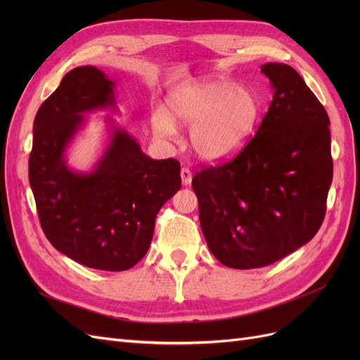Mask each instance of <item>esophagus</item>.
Listing matches in <instances>:
<instances>
[{
	"label": "esophagus",
	"instance_id": "esophagus-1",
	"mask_svg": "<svg viewBox=\"0 0 360 360\" xmlns=\"http://www.w3.org/2000/svg\"><path fill=\"white\" fill-rule=\"evenodd\" d=\"M180 177H181V183L184 184V186H189L192 181V171L189 168H181Z\"/></svg>",
	"mask_w": 360,
	"mask_h": 360
}]
</instances>
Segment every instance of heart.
Listing matches in <instances>:
<instances>
[{"label":"heart","instance_id":"heart-1","mask_svg":"<svg viewBox=\"0 0 360 360\" xmlns=\"http://www.w3.org/2000/svg\"><path fill=\"white\" fill-rule=\"evenodd\" d=\"M263 112L258 94L225 78L189 82L167 96V110L156 108L151 126L162 138L176 135V123L191 126L189 139L201 159L219 162L240 151L254 135Z\"/></svg>","mask_w":360,"mask_h":360}]
</instances>
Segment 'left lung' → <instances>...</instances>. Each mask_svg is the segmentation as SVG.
Returning a JSON list of instances; mask_svg holds the SVG:
<instances>
[{"label":"left lung","mask_w":360,"mask_h":360,"mask_svg":"<svg viewBox=\"0 0 360 360\" xmlns=\"http://www.w3.org/2000/svg\"><path fill=\"white\" fill-rule=\"evenodd\" d=\"M274 101L255 136L231 162L192 180L212 254L233 269H257L308 243L320 230L333 176L330 120L302 76L261 66Z\"/></svg>","instance_id":"obj_1"}]
</instances>
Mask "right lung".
Instances as JSON below:
<instances>
[{"instance_id": "obj_1", "label": "right lung", "mask_w": 360, "mask_h": 360, "mask_svg": "<svg viewBox=\"0 0 360 360\" xmlns=\"http://www.w3.org/2000/svg\"><path fill=\"white\" fill-rule=\"evenodd\" d=\"M115 82L94 66L64 75L41 103L32 126L30 186L43 233L61 254L82 266L122 271L150 248L155 219L181 186L176 159L155 160L112 117L108 139L90 171L68 163V150L90 114H118Z\"/></svg>"}]
</instances>
